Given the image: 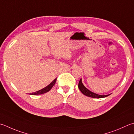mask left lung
Instances as JSON below:
<instances>
[{
    "instance_id": "8db88e82",
    "label": "left lung",
    "mask_w": 134,
    "mask_h": 134,
    "mask_svg": "<svg viewBox=\"0 0 134 134\" xmlns=\"http://www.w3.org/2000/svg\"><path fill=\"white\" fill-rule=\"evenodd\" d=\"M78 88H79L80 90L81 91V92H82L83 95L85 96H87L89 97H91V98H105V97L108 96L110 95H98V94H96L95 93H93L92 92L90 91L89 90H88L85 86L83 85L82 82V80H80L79 83H78Z\"/></svg>"
}]
</instances>
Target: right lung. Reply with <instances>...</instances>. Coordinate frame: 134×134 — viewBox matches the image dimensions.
Listing matches in <instances>:
<instances>
[{
    "mask_svg": "<svg viewBox=\"0 0 134 134\" xmlns=\"http://www.w3.org/2000/svg\"><path fill=\"white\" fill-rule=\"evenodd\" d=\"M57 80V78L56 79H54L52 82L50 83L49 85H48L47 86H46L45 88H44L43 89H42V90L38 91L35 92H34V93H30V95H41V94H43L44 93H46L49 92L50 90H51L52 88L53 87V85L55 84V83H56V81Z\"/></svg>",
    "mask_w": 134,
    "mask_h": 134,
    "instance_id": "obj_1",
    "label": "right lung"
}]
</instances>
